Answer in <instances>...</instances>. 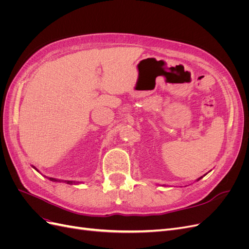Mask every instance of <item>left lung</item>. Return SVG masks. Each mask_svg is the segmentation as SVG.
<instances>
[{"instance_id": "1", "label": "left lung", "mask_w": 249, "mask_h": 249, "mask_svg": "<svg viewBox=\"0 0 249 249\" xmlns=\"http://www.w3.org/2000/svg\"><path fill=\"white\" fill-rule=\"evenodd\" d=\"M206 175H207V173H206ZM206 175H205V176H206ZM205 176H203V177H205ZM200 178H202V177H200V178H197V179H196V180H199V179H200Z\"/></svg>"}]
</instances>
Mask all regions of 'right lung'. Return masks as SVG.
Returning <instances> with one entry per match:
<instances>
[{
    "mask_svg": "<svg viewBox=\"0 0 249 249\" xmlns=\"http://www.w3.org/2000/svg\"><path fill=\"white\" fill-rule=\"evenodd\" d=\"M36 171H38V169H37L36 167L32 166ZM39 172V171H38ZM47 178V177H46ZM50 180H53V182H64L66 184H70V185H76V184H79V182H74V180H62V179H58V178H48Z\"/></svg>",
    "mask_w": 249,
    "mask_h": 249,
    "instance_id": "add662e5",
    "label": "right lung"
}]
</instances>
